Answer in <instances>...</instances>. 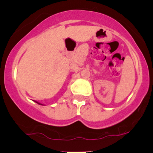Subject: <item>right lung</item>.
I'll use <instances>...</instances> for the list:
<instances>
[{"instance_id":"add662e5","label":"right lung","mask_w":153,"mask_h":153,"mask_svg":"<svg viewBox=\"0 0 153 153\" xmlns=\"http://www.w3.org/2000/svg\"><path fill=\"white\" fill-rule=\"evenodd\" d=\"M34 102H36V103H37V104H39V105H44V104H42L41 103H39V102H37V101H34Z\"/></svg>"}]
</instances>
